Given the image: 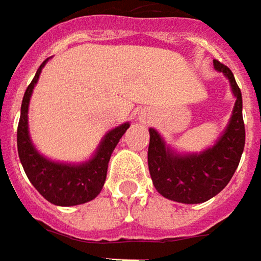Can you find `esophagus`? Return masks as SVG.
<instances>
[{
    "mask_svg": "<svg viewBox=\"0 0 261 261\" xmlns=\"http://www.w3.org/2000/svg\"><path fill=\"white\" fill-rule=\"evenodd\" d=\"M137 118H139L141 122H150L153 120V114H151L150 110H141V111H139V114H137Z\"/></svg>",
    "mask_w": 261,
    "mask_h": 261,
    "instance_id": "1",
    "label": "esophagus"
}]
</instances>
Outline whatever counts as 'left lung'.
Returning a JSON list of instances; mask_svg holds the SVG:
<instances>
[{
    "label": "left lung",
    "mask_w": 261,
    "mask_h": 261,
    "mask_svg": "<svg viewBox=\"0 0 261 261\" xmlns=\"http://www.w3.org/2000/svg\"><path fill=\"white\" fill-rule=\"evenodd\" d=\"M214 68L228 79L236 103L214 146L199 153H180L166 144L154 128H148V170L153 185L162 196L180 203H202L228 185L237 170L246 143L243 121V98L232 72L218 60Z\"/></svg>",
    "instance_id": "1"
}]
</instances>
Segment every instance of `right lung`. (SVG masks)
<instances>
[{
  "label": "right lung",
  "mask_w": 261,
  "mask_h": 261,
  "mask_svg": "<svg viewBox=\"0 0 261 261\" xmlns=\"http://www.w3.org/2000/svg\"><path fill=\"white\" fill-rule=\"evenodd\" d=\"M47 60L49 59H46L37 69L32 84L27 86L24 94L17 128L18 158L29 180L46 201L58 206H75L89 202L99 195L107 179L108 162L120 139L128 130L130 122L120 124L118 127L108 131L99 141L92 158L82 163L56 162L41 154L30 137L29 105L33 89Z\"/></svg>",
  "instance_id": "right-lung-1"
}]
</instances>
